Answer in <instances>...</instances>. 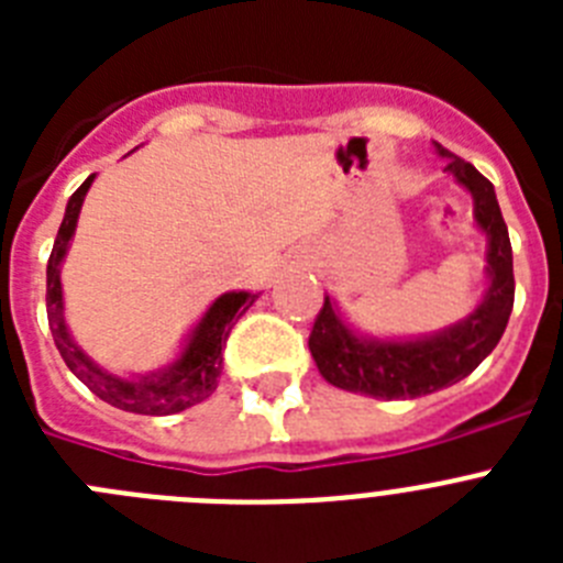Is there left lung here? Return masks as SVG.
Listing matches in <instances>:
<instances>
[{"instance_id": "obj_1", "label": "left lung", "mask_w": 563, "mask_h": 563, "mask_svg": "<svg viewBox=\"0 0 563 563\" xmlns=\"http://www.w3.org/2000/svg\"><path fill=\"white\" fill-rule=\"evenodd\" d=\"M440 148L445 168L474 194L476 225L487 233V273L490 287L485 301L462 324L422 341H366L343 324L330 298L318 310L310 332V352L318 372L346 391L377 400H411L454 386L485 361L499 343L514 310V247L501 220L496 191L471 163Z\"/></svg>"}]
</instances>
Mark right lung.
<instances>
[{
	"instance_id": "1",
	"label": "right lung",
	"mask_w": 563,
	"mask_h": 563,
	"mask_svg": "<svg viewBox=\"0 0 563 563\" xmlns=\"http://www.w3.org/2000/svg\"><path fill=\"white\" fill-rule=\"evenodd\" d=\"M92 180H96V174H89L87 180L81 183V188L69 197L62 228H58V236L56 242H53V253H49L47 262V321L49 332H53V341H56L58 352H62L69 372H73L92 395H98L103 402L114 406V409L154 417L186 411L188 406H197V402H202L206 397H211L213 389L220 386L222 346L228 343L233 321H236L258 296H251V292H225V296L217 298L211 305V310H208L206 316H202L200 324H197V330H194L191 341H188L180 361L174 363L172 369L157 372V375L148 377H134V380L107 375V372L98 369L96 363L89 361L76 343H73V338H69L67 324H64L62 316V278H58V267H62V258L64 253H67L69 239L76 233L78 211H81V202L84 197H87Z\"/></svg>"
}]
</instances>
